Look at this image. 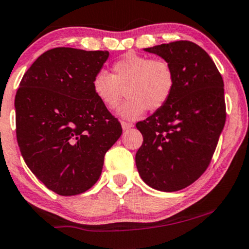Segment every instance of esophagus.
Instances as JSON below:
<instances>
[{
    "label": "esophagus",
    "mask_w": 249,
    "mask_h": 249,
    "mask_svg": "<svg viewBox=\"0 0 249 249\" xmlns=\"http://www.w3.org/2000/svg\"><path fill=\"white\" fill-rule=\"evenodd\" d=\"M121 125H122V129L127 130V129H129V128H132L134 124H130V122H124V121H122V122H121Z\"/></svg>",
    "instance_id": "obj_1"
}]
</instances>
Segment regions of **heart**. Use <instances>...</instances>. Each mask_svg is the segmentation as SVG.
Listing matches in <instances>:
<instances>
[{
  "label": "heart",
  "instance_id": "b5f03b06",
  "mask_svg": "<svg viewBox=\"0 0 249 249\" xmlns=\"http://www.w3.org/2000/svg\"><path fill=\"white\" fill-rule=\"evenodd\" d=\"M111 70V74L106 71L96 73L92 91L109 110L117 108L125 91L129 100L119 110L120 116L125 120L138 119L146 109H161L175 90V71L165 60L128 52L115 61Z\"/></svg>",
  "mask_w": 249,
  "mask_h": 249
}]
</instances>
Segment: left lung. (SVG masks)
Instances as JSON below:
<instances>
[{
    "mask_svg": "<svg viewBox=\"0 0 249 249\" xmlns=\"http://www.w3.org/2000/svg\"><path fill=\"white\" fill-rule=\"evenodd\" d=\"M145 51L172 66L176 85L161 109L136 124L143 136L136 168L151 188L178 191L204 173L217 146L226 124L223 79L195 42L181 40Z\"/></svg>",
    "mask_w": 249,
    "mask_h": 249,
    "instance_id": "8db88e82",
    "label": "left lung"
}]
</instances>
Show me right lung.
<instances>
[{
	"instance_id": "1",
	"label": "right lung",
	"mask_w": 249,
	"mask_h": 249,
	"mask_svg": "<svg viewBox=\"0 0 249 249\" xmlns=\"http://www.w3.org/2000/svg\"><path fill=\"white\" fill-rule=\"evenodd\" d=\"M108 51L57 47L23 74L15 96L17 138L33 175L60 196L89 190L102 173L121 124L92 91Z\"/></svg>"
}]
</instances>
